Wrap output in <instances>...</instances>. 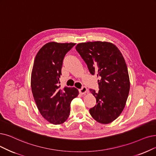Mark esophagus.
<instances>
[{
    "label": "esophagus",
    "mask_w": 156,
    "mask_h": 156,
    "mask_svg": "<svg viewBox=\"0 0 156 156\" xmlns=\"http://www.w3.org/2000/svg\"><path fill=\"white\" fill-rule=\"evenodd\" d=\"M79 93H80L81 95L85 94V93H86V91H87V88H86L85 86H83L79 90Z\"/></svg>",
    "instance_id": "1"
}]
</instances>
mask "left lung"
Wrapping results in <instances>:
<instances>
[{
  "instance_id": "8db88e82",
  "label": "left lung",
  "mask_w": 156,
  "mask_h": 156,
  "mask_svg": "<svg viewBox=\"0 0 156 156\" xmlns=\"http://www.w3.org/2000/svg\"><path fill=\"white\" fill-rule=\"evenodd\" d=\"M76 48L90 73L99 78V90H90L97 101L90 113L98 123H109L122 113L129 95L130 81L125 59L120 50L109 42L80 43Z\"/></svg>"
}]
</instances>
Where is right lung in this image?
Returning <instances> with one entry per match:
<instances>
[{
	"label": "right lung",
	"instance_id": "1",
	"mask_svg": "<svg viewBox=\"0 0 156 156\" xmlns=\"http://www.w3.org/2000/svg\"><path fill=\"white\" fill-rule=\"evenodd\" d=\"M76 43L50 42L36 54L31 73V90L37 107L50 123L59 125L70 115V103L77 97L75 88L59 89V78L66 54Z\"/></svg>",
	"mask_w": 156,
	"mask_h": 156
}]
</instances>
